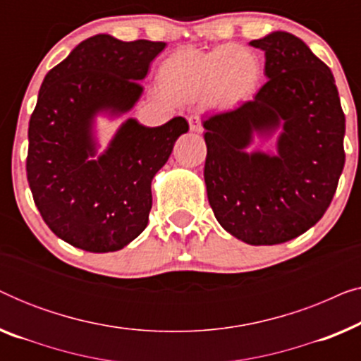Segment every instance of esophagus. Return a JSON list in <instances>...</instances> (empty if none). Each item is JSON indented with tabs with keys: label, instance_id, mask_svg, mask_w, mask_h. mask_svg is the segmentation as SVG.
Listing matches in <instances>:
<instances>
[{
	"label": "esophagus",
	"instance_id": "obj_1",
	"mask_svg": "<svg viewBox=\"0 0 361 361\" xmlns=\"http://www.w3.org/2000/svg\"><path fill=\"white\" fill-rule=\"evenodd\" d=\"M189 128H190V131H194V133H202V130H204V128H202V120L197 115H194V116H189Z\"/></svg>",
	"mask_w": 361,
	"mask_h": 361
}]
</instances>
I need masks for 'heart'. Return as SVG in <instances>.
<instances>
[{
  "label": "heart",
  "mask_w": 361,
  "mask_h": 361,
  "mask_svg": "<svg viewBox=\"0 0 361 361\" xmlns=\"http://www.w3.org/2000/svg\"><path fill=\"white\" fill-rule=\"evenodd\" d=\"M259 75L258 59L238 46L182 51L161 67V82L172 95L219 105H235L253 95Z\"/></svg>",
  "instance_id": "obj_1"
}]
</instances>
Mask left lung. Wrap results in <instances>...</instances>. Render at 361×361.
<instances>
[{"mask_svg":"<svg viewBox=\"0 0 361 361\" xmlns=\"http://www.w3.org/2000/svg\"><path fill=\"white\" fill-rule=\"evenodd\" d=\"M268 82L251 102L204 120L207 197L219 224L248 245H279L322 219L343 171L345 115L330 68L286 31L250 42ZM278 130L276 152L245 151Z\"/></svg>","mask_w":361,"mask_h":361,"instance_id":"1","label":"left lung"}]
</instances>
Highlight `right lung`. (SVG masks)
Wrapping results in <instances>:
<instances>
[{
  "label": "right lung",
  "instance_id": "right-lung-1",
  "mask_svg": "<svg viewBox=\"0 0 361 361\" xmlns=\"http://www.w3.org/2000/svg\"><path fill=\"white\" fill-rule=\"evenodd\" d=\"M164 47L97 34L44 77L29 120L27 182L46 225L75 248L118 251L146 228L151 182L189 123L176 116L149 128L128 118L103 152L95 125L133 110Z\"/></svg>",
  "mask_w": 361,
  "mask_h": 361
}]
</instances>
